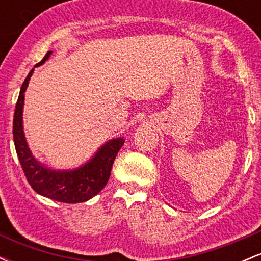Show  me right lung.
I'll use <instances>...</instances> for the list:
<instances>
[{"label":"right lung","mask_w":261,"mask_h":261,"mask_svg":"<svg viewBox=\"0 0 261 261\" xmlns=\"http://www.w3.org/2000/svg\"><path fill=\"white\" fill-rule=\"evenodd\" d=\"M53 51H47L37 66L49 60ZM34 68L29 72L20 87L13 119V140L18 160L33 190L39 195L49 197L55 201L66 203L85 202L92 199L107 185L110 172L119 149L124 145V137H115L107 141L97 149L86 163L73 169H54L38 161L32 153L27 142L23 127V108L24 93Z\"/></svg>","instance_id":"1"}]
</instances>
